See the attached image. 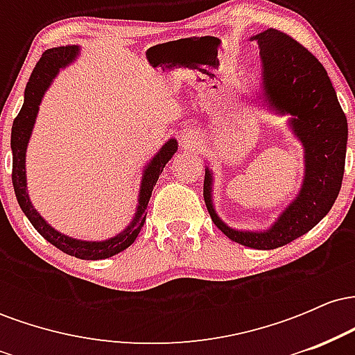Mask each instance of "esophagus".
Instances as JSON below:
<instances>
[{
	"label": "esophagus",
	"mask_w": 355,
	"mask_h": 355,
	"mask_svg": "<svg viewBox=\"0 0 355 355\" xmlns=\"http://www.w3.org/2000/svg\"><path fill=\"white\" fill-rule=\"evenodd\" d=\"M182 140H183V138H182Z\"/></svg>",
	"instance_id": "obj_1"
}]
</instances>
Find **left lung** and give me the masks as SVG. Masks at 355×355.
Returning <instances> with one entry per match:
<instances>
[{
	"label": "left lung",
	"mask_w": 355,
	"mask_h": 355,
	"mask_svg": "<svg viewBox=\"0 0 355 355\" xmlns=\"http://www.w3.org/2000/svg\"><path fill=\"white\" fill-rule=\"evenodd\" d=\"M263 63V89L270 107L294 116L292 128L305 148V178L297 200L268 232H239L217 217L210 200L211 173L205 170L203 198L211 222L230 240L272 250L307 234L332 209L342 187L347 150V118L322 63L304 44L268 28L254 36Z\"/></svg>",
	"instance_id": "8db88e82"
}]
</instances>
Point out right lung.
<instances>
[{
  "label": "right lung",
  "instance_id": "1",
  "mask_svg": "<svg viewBox=\"0 0 355 355\" xmlns=\"http://www.w3.org/2000/svg\"><path fill=\"white\" fill-rule=\"evenodd\" d=\"M76 56V46H60L46 50L42 55V58L36 63L33 73H31L30 80L26 83L24 89V103L19 113L16 115L13 121V128H11V150H13V172H11V182H13V189L16 200L24 211L31 225L35 227L36 232L44 240L60 248L64 254L76 257L81 260H101L113 257L125 248H128L135 242V239L140 234L141 227H144L146 211H148V200L152 197V190L157 183L158 177L164 172L165 165L168 164L170 158L177 152V141L170 140L168 144L164 145L152 164L146 166L144 173V182H141L140 190V205H138L137 215L133 218L132 225L125 232H121L116 237L105 240V242H83V240L70 239L67 235H61L60 232L53 230L44 220L40 217V214L31 205L30 197L26 193V172H24V152H26L28 140H30L31 130L36 113H38V105L42 101L44 89L50 87L51 80L58 73L60 68L67 67L70 61Z\"/></svg>",
  "mask_w": 355,
  "mask_h": 355
}]
</instances>
